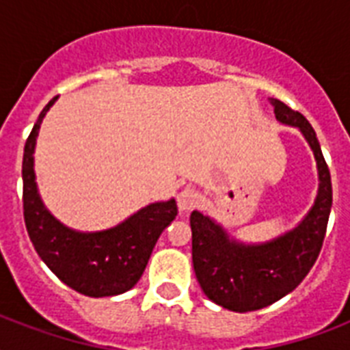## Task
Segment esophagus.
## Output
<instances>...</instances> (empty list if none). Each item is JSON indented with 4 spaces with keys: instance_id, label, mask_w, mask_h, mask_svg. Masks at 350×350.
Listing matches in <instances>:
<instances>
[{
    "instance_id": "1",
    "label": "esophagus",
    "mask_w": 350,
    "mask_h": 350,
    "mask_svg": "<svg viewBox=\"0 0 350 350\" xmlns=\"http://www.w3.org/2000/svg\"><path fill=\"white\" fill-rule=\"evenodd\" d=\"M198 203H200V194L194 189H183L178 194V208L181 213H189L194 207H198Z\"/></svg>"
}]
</instances>
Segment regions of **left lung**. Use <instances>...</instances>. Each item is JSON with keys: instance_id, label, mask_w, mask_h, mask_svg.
Wrapping results in <instances>:
<instances>
[{"instance_id": "8db88e82", "label": "left lung", "mask_w": 350, "mask_h": 350, "mask_svg": "<svg viewBox=\"0 0 350 350\" xmlns=\"http://www.w3.org/2000/svg\"><path fill=\"white\" fill-rule=\"evenodd\" d=\"M276 120L294 126L314 154L318 192L293 229L265 241H241L208 214L192 211V265L211 301L232 312L269 307L293 293L314 265L332 207L331 174L314 129L299 112L271 98Z\"/></svg>"}]
</instances>
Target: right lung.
I'll list each match as a JSON object with an SVG mask.
<instances>
[{
    "mask_svg": "<svg viewBox=\"0 0 350 350\" xmlns=\"http://www.w3.org/2000/svg\"><path fill=\"white\" fill-rule=\"evenodd\" d=\"M57 98L41 111L25 143L23 211L25 225L36 252L45 265L79 294L105 298L131 291L142 278L158 238L174 221V198L148 203L114 227L78 230L46 208L36 183L34 152L43 118Z\"/></svg>",
    "mask_w": 350,
    "mask_h": 350,
    "instance_id": "add662e5",
    "label": "right lung"
}]
</instances>
